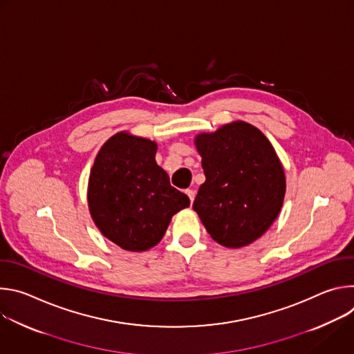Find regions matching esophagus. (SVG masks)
Listing matches in <instances>:
<instances>
[{"instance_id": "34e87169", "label": "esophagus", "mask_w": 354, "mask_h": 354, "mask_svg": "<svg viewBox=\"0 0 354 354\" xmlns=\"http://www.w3.org/2000/svg\"><path fill=\"white\" fill-rule=\"evenodd\" d=\"M186 194H187V196H189V198H190V203H193L194 196H196V192H194L193 189H187V190H186Z\"/></svg>"}]
</instances>
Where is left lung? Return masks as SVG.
<instances>
[{
    "label": "left lung",
    "instance_id": "left-lung-1",
    "mask_svg": "<svg viewBox=\"0 0 354 354\" xmlns=\"http://www.w3.org/2000/svg\"><path fill=\"white\" fill-rule=\"evenodd\" d=\"M206 182L193 203L212 238L242 248L261 238L277 218L286 194L283 165L266 136L232 122L194 138Z\"/></svg>",
    "mask_w": 354,
    "mask_h": 354
}]
</instances>
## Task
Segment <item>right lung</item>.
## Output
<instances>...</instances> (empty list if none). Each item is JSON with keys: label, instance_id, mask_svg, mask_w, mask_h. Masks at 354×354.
<instances>
[{"label": "right lung", "instance_id": "right-lung-1", "mask_svg": "<svg viewBox=\"0 0 354 354\" xmlns=\"http://www.w3.org/2000/svg\"><path fill=\"white\" fill-rule=\"evenodd\" d=\"M157 142L126 131L99 149L88 182V206L95 225L122 249L156 246L171 218L189 207V197L171 186L157 165Z\"/></svg>", "mask_w": 354, "mask_h": 354}]
</instances>
